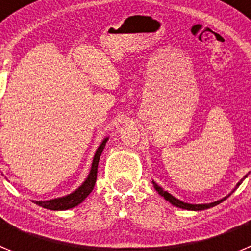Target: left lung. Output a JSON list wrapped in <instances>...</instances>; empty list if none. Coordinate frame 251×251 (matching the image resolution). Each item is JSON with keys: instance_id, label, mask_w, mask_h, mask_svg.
<instances>
[{"instance_id": "1", "label": "left lung", "mask_w": 251, "mask_h": 251, "mask_svg": "<svg viewBox=\"0 0 251 251\" xmlns=\"http://www.w3.org/2000/svg\"><path fill=\"white\" fill-rule=\"evenodd\" d=\"M249 174H250V172H249ZM249 174H248V175H249ZM248 175H245V176H244V178H241L240 181H239V182L236 183V187H235L234 190H232V191L230 192L229 195H227V196L223 197V199H220V200L214 201V202H210V203H187V202H183V201L178 200L177 197L172 196V195H171L170 192L165 191V190H163V188H162L159 185H157V183L154 182V181H152V183H153V186H154V188H156V191L158 192V194L161 195V196L165 197V200H167L168 202L171 203V205H174V206H176V207H179V208H183V210H190V211H201V210H206V208L214 207V206L219 205V203L223 202L224 200H226V199H227V197H229L230 195H231L232 192H234L235 190H236V188H238L239 186L241 185V182H243L244 179L247 178Z\"/></svg>"}]
</instances>
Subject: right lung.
Listing matches in <instances>:
<instances>
[{"instance_id":"add662e5","label":"right lung","mask_w":251,"mask_h":251,"mask_svg":"<svg viewBox=\"0 0 251 251\" xmlns=\"http://www.w3.org/2000/svg\"><path fill=\"white\" fill-rule=\"evenodd\" d=\"M108 139H109V137H105V138L101 141L100 146L98 147V150H97V152H95L94 154V158H93V163L92 167H90L89 175H88V177L85 178V181H84L75 191H73L72 194L65 195V196L63 197H57V199H51V200L46 201L34 200L32 202H35L36 205L41 206V207L44 208H48V210H54V211L69 210V208L75 207V206H77L79 203L83 202L86 197H88V195L93 191V188H94L95 181H97V174H98L99 158H100L101 152H103Z\"/></svg>"}]
</instances>
